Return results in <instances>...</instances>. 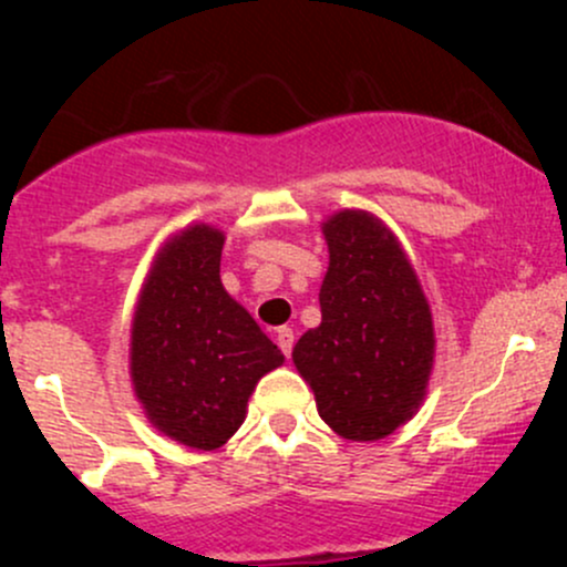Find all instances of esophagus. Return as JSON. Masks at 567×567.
I'll return each instance as SVG.
<instances>
[{
  "label": "esophagus",
  "instance_id": "34e87169",
  "mask_svg": "<svg viewBox=\"0 0 567 567\" xmlns=\"http://www.w3.org/2000/svg\"><path fill=\"white\" fill-rule=\"evenodd\" d=\"M293 342H296L293 329H288V326H282V329H277V346L282 348V353H285V357H288V359H290V353H293Z\"/></svg>",
  "mask_w": 567,
  "mask_h": 567
}]
</instances>
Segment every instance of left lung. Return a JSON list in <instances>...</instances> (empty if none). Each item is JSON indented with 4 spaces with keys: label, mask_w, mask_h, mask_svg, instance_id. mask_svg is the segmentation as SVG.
Wrapping results in <instances>:
<instances>
[{
    "label": "left lung",
    "mask_w": 567,
    "mask_h": 567,
    "mask_svg": "<svg viewBox=\"0 0 567 567\" xmlns=\"http://www.w3.org/2000/svg\"><path fill=\"white\" fill-rule=\"evenodd\" d=\"M323 236L320 326L296 342L293 364L331 431L375 442L425 400L436 351L431 307L400 241L373 214L340 210Z\"/></svg>",
    "instance_id": "obj_1"
}]
</instances>
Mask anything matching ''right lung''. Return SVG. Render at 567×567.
Returning a JSON list of instances; mask_svg holds the SVG:
<instances>
[{
	"mask_svg": "<svg viewBox=\"0 0 567 567\" xmlns=\"http://www.w3.org/2000/svg\"><path fill=\"white\" fill-rule=\"evenodd\" d=\"M225 233L192 225L158 249L131 323V381L147 420L194 450L241 427L257 381L285 362L219 277Z\"/></svg>",
	"mask_w": 567,
	"mask_h": 567,
	"instance_id": "1",
	"label": "right lung"
}]
</instances>
